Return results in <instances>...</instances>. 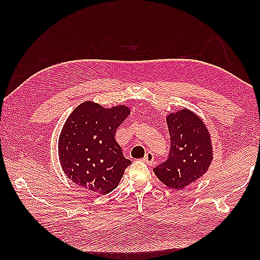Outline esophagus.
<instances>
[{
  "mask_svg": "<svg viewBox=\"0 0 260 260\" xmlns=\"http://www.w3.org/2000/svg\"><path fill=\"white\" fill-rule=\"evenodd\" d=\"M143 161H144V162L147 163V164H153V163H154V154H153L151 151H148V152L145 154L144 158H143Z\"/></svg>",
  "mask_w": 260,
  "mask_h": 260,
  "instance_id": "34e87169",
  "label": "esophagus"
}]
</instances>
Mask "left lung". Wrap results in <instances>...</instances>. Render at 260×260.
Returning <instances> with one entry per match:
<instances>
[{"label": "left lung", "instance_id": "1", "mask_svg": "<svg viewBox=\"0 0 260 260\" xmlns=\"http://www.w3.org/2000/svg\"><path fill=\"white\" fill-rule=\"evenodd\" d=\"M167 123L171 140L169 156L153 171L162 183L180 190L208 171L212 161L211 141L203 121L187 109L170 114Z\"/></svg>", "mask_w": 260, "mask_h": 260}]
</instances>
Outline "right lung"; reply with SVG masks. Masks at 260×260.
Listing matches in <instances>:
<instances>
[{
    "mask_svg": "<svg viewBox=\"0 0 260 260\" xmlns=\"http://www.w3.org/2000/svg\"><path fill=\"white\" fill-rule=\"evenodd\" d=\"M129 115V108H104L99 104H80L59 136L58 153L64 174L97 194L112 192L132 162L115 141L117 127Z\"/></svg>",
    "mask_w": 260,
    "mask_h": 260,
    "instance_id": "right-lung-1",
    "label": "right lung"
}]
</instances>
